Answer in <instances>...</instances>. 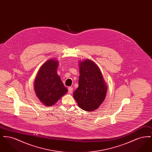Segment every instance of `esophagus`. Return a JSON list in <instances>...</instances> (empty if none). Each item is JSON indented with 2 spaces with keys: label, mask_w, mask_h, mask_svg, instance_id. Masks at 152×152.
<instances>
[{
  "label": "esophagus",
  "mask_w": 152,
  "mask_h": 152,
  "mask_svg": "<svg viewBox=\"0 0 152 152\" xmlns=\"http://www.w3.org/2000/svg\"><path fill=\"white\" fill-rule=\"evenodd\" d=\"M73 90V88H72V87H69V88H68V93H69V94H72V93Z\"/></svg>",
  "instance_id": "obj_1"
}]
</instances>
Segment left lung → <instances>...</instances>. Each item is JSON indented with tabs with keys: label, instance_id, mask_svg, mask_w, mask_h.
<instances>
[{
	"label": "left lung",
	"instance_id": "8db88e82",
	"mask_svg": "<svg viewBox=\"0 0 152 152\" xmlns=\"http://www.w3.org/2000/svg\"><path fill=\"white\" fill-rule=\"evenodd\" d=\"M79 64V87L73 96L80 108L92 112L105 100L107 86L99 67L92 60L86 59Z\"/></svg>",
	"mask_w": 152,
	"mask_h": 152
}]
</instances>
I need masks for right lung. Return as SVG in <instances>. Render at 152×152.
I'll return each instance as SVG.
<instances>
[{
	"mask_svg": "<svg viewBox=\"0 0 152 152\" xmlns=\"http://www.w3.org/2000/svg\"><path fill=\"white\" fill-rule=\"evenodd\" d=\"M58 65L57 60H48L40 68L34 81L36 96L46 107L56 104L68 92L57 73Z\"/></svg>",
	"mask_w": 152,
	"mask_h": 152,
	"instance_id": "right-lung-1",
	"label": "right lung"
}]
</instances>
